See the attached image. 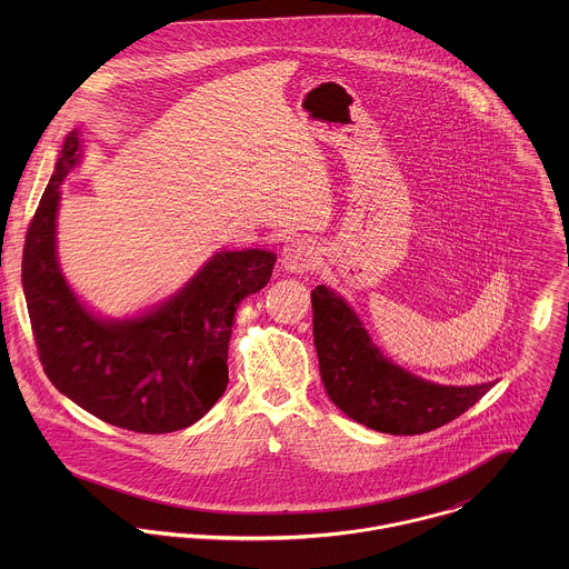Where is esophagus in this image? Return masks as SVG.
I'll list each match as a JSON object with an SVG mask.
<instances>
[{"instance_id": "esophagus-1", "label": "esophagus", "mask_w": 569, "mask_h": 569, "mask_svg": "<svg viewBox=\"0 0 569 569\" xmlns=\"http://www.w3.org/2000/svg\"><path fill=\"white\" fill-rule=\"evenodd\" d=\"M280 262L291 273H305L318 262V247L307 239H291L282 247Z\"/></svg>"}]
</instances>
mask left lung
Listing matches in <instances>:
<instances>
[{
	"mask_svg": "<svg viewBox=\"0 0 569 569\" xmlns=\"http://www.w3.org/2000/svg\"><path fill=\"white\" fill-rule=\"evenodd\" d=\"M313 341L328 399L352 420L392 436L442 427L476 406L495 383L440 386L390 361L352 307L326 284L311 291Z\"/></svg>",
	"mask_w": 569,
	"mask_h": 569,
	"instance_id": "8db88e82",
	"label": "left lung"
}]
</instances>
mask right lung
<instances>
[{"label": "right lung", "mask_w": 569, "mask_h": 569, "mask_svg": "<svg viewBox=\"0 0 569 569\" xmlns=\"http://www.w3.org/2000/svg\"><path fill=\"white\" fill-rule=\"evenodd\" d=\"M74 129L26 234L21 284L39 359L52 386L96 418L168 433L203 418L228 388L237 309L273 271L267 249L217 251L168 300L133 318L93 313L68 284L57 253L61 183L82 156Z\"/></svg>", "instance_id": "obj_1"}]
</instances>
